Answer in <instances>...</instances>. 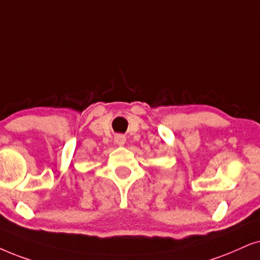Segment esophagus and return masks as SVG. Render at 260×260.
I'll list each match as a JSON object with an SVG mask.
<instances>
[{
  "label": "esophagus",
  "instance_id": "1",
  "mask_svg": "<svg viewBox=\"0 0 260 260\" xmlns=\"http://www.w3.org/2000/svg\"><path fill=\"white\" fill-rule=\"evenodd\" d=\"M124 143H126V137H124L123 134H116V136H115V144L122 146L124 145Z\"/></svg>",
  "mask_w": 260,
  "mask_h": 260
}]
</instances>
